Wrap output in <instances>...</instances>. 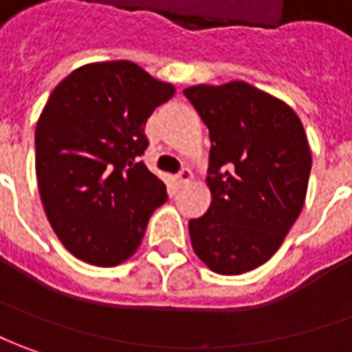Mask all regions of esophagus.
Segmentation results:
<instances>
[{
    "instance_id": "1",
    "label": "esophagus",
    "mask_w": 352,
    "mask_h": 352,
    "mask_svg": "<svg viewBox=\"0 0 352 352\" xmlns=\"http://www.w3.org/2000/svg\"><path fill=\"white\" fill-rule=\"evenodd\" d=\"M190 179H192V173H190V169H186V167L177 173V181H179V185H186V183H190Z\"/></svg>"
}]
</instances>
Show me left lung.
Masks as SVG:
<instances>
[{"instance_id": "8db88e82", "label": "left lung", "mask_w": 352, "mask_h": 352, "mask_svg": "<svg viewBox=\"0 0 352 352\" xmlns=\"http://www.w3.org/2000/svg\"><path fill=\"white\" fill-rule=\"evenodd\" d=\"M183 94L210 131L212 204L188 221L196 256L239 276L277 252L307 198L312 156L285 102L243 80L198 85Z\"/></svg>"}]
</instances>
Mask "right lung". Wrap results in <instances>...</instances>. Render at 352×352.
I'll use <instances>...</instances> for the list:
<instances>
[{
    "instance_id": "obj_1",
    "label": "right lung",
    "mask_w": 352,
    "mask_h": 352,
    "mask_svg": "<svg viewBox=\"0 0 352 352\" xmlns=\"http://www.w3.org/2000/svg\"><path fill=\"white\" fill-rule=\"evenodd\" d=\"M173 92L133 61H106L73 71L47 98L36 125L38 190L76 258L117 266L142 243L167 190L138 156L148 117Z\"/></svg>"
}]
</instances>
